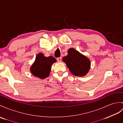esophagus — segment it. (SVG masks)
Segmentation results:
<instances>
[{"label":"esophagus","mask_w":123,"mask_h":123,"mask_svg":"<svg viewBox=\"0 0 123 123\" xmlns=\"http://www.w3.org/2000/svg\"><path fill=\"white\" fill-rule=\"evenodd\" d=\"M57 61H58L59 62H61L62 61V58L61 57H59V58H57Z\"/></svg>","instance_id":"esophagus-1"}]
</instances>
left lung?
Returning a JSON list of instances; mask_svg holds the SVG:
<instances>
[{"instance_id":"obj_1","label":"left lung","mask_w":123,"mask_h":123,"mask_svg":"<svg viewBox=\"0 0 123 123\" xmlns=\"http://www.w3.org/2000/svg\"><path fill=\"white\" fill-rule=\"evenodd\" d=\"M68 53V55L64 56L62 60L71 73L79 76L86 75L91 66L90 60L73 48L69 49Z\"/></svg>"}]
</instances>
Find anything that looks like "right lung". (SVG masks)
Masks as SVG:
<instances>
[{
    "mask_svg": "<svg viewBox=\"0 0 123 123\" xmlns=\"http://www.w3.org/2000/svg\"><path fill=\"white\" fill-rule=\"evenodd\" d=\"M55 62L56 60L54 57H46L40 53L37 55L36 60L30 68V71L34 76L44 79L49 75L52 65Z\"/></svg>",
    "mask_w": 123,
    "mask_h": 123,
    "instance_id": "1",
    "label": "right lung"
}]
</instances>
